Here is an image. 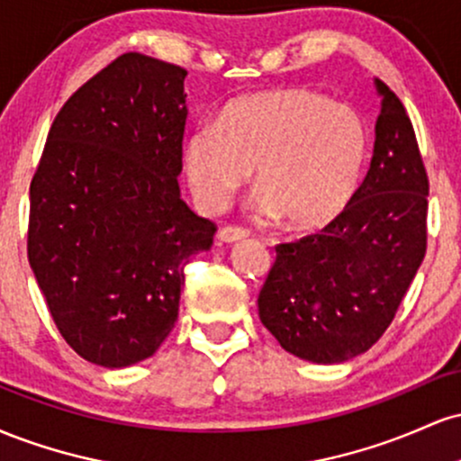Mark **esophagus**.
Segmentation results:
<instances>
[{
    "mask_svg": "<svg viewBox=\"0 0 461 461\" xmlns=\"http://www.w3.org/2000/svg\"><path fill=\"white\" fill-rule=\"evenodd\" d=\"M249 234L247 230H242V227H231V225H225L219 230V240L225 242V245H231V242H240L245 240Z\"/></svg>",
    "mask_w": 461,
    "mask_h": 461,
    "instance_id": "1",
    "label": "esophagus"
}]
</instances>
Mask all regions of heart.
<instances>
[{
    "instance_id": "obj_1",
    "label": "heart",
    "mask_w": 461,
    "mask_h": 461,
    "mask_svg": "<svg viewBox=\"0 0 461 461\" xmlns=\"http://www.w3.org/2000/svg\"><path fill=\"white\" fill-rule=\"evenodd\" d=\"M366 158L362 116L301 86L238 97L219 123L197 125L182 142V173L201 208L223 210L256 168L262 208L301 234L331 225L351 205Z\"/></svg>"
}]
</instances>
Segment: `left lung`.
I'll list each match as a JSON object with an SVG mask.
<instances>
[{
	"label": "left lung",
	"mask_w": 461,
	"mask_h": 461,
	"mask_svg": "<svg viewBox=\"0 0 461 461\" xmlns=\"http://www.w3.org/2000/svg\"><path fill=\"white\" fill-rule=\"evenodd\" d=\"M370 168L351 205L319 234L275 247L260 321L285 351L340 364L393 322L427 249L425 164L403 104L382 79Z\"/></svg>",
	"instance_id": "obj_1"
}]
</instances>
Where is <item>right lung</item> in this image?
Masks as SVG:
<instances>
[{"instance_id": "add662e5", "label": "right lung", "mask_w": 461, "mask_h": 461, "mask_svg": "<svg viewBox=\"0 0 461 461\" xmlns=\"http://www.w3.org/2000/svg\"><path fill=\"white\" fill-rule=\"evenodd\" d=\"M186 68L131 51L79 86L30 184L28 260L67 345L125 368L177 321L184 264L216 227L179 194Z\"/></svg>"}]
</instances>
